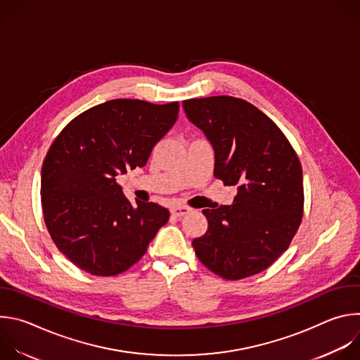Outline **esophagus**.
Instances as JSON below:
<instances>
[{
    "instance_id": "1",
    "label": "esophagus",
    "mask_w": 360,
    "mask_h": 360,
    "mask_svg": "<svg viewBox=\"0 0 360 360\" xmlns=\"http://www.w3.org/2000/svg\"><path fill=\"white\" fill-rule=\"evenodd\" d=\"M191 212V208L188 207H184V205H176V207H172L171 208V214L176 218H181V217H185Z\"/></svg>"
}]
</instances>
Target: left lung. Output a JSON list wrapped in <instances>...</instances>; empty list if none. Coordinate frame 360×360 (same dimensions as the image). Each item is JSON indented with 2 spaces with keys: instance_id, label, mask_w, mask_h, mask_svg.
Wrapping results in <instances>:
<instances>
[{
  "instance_id": "8db88e82",
  "label": "left lung",
  "mask_w": 360,
  "mask_h": 360,
  "mask_svg": "<svg viewBox=\"0 0 360 360\" xmlns=\"http://www.w3.org/2000/svg\"><path fill=\"white\" fill-rule=\"evenodd\" d=\"M188 120L215 150V178L236 185L232 205L203 210L208 231L192 240L198 259L228 281L271 266L288 249L303 214L302 167L262 111L219 95L182 102Z\"/></svg>"
}]
</instances>
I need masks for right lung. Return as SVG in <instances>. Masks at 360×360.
Segmentation results:
<instances>
[{"label":"right lung","instance_id":"add662e5","mask_svg":"<svg viewBox=\"0 0 360 360\" xmlns=\"http://www.w3.org/2000/svg\"><path fill=\"white\" fill-rule=\"evenodd\" d=\"M179 104L111 99L74 118L41 169V203L57 248L79 269L114 276L136 264L169 219L158 203L124 196L117 175L142 168L174 127Z\"/></svg>","mask_w":360,"mask_h":360}]
</instances>
